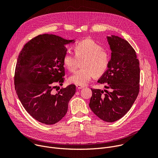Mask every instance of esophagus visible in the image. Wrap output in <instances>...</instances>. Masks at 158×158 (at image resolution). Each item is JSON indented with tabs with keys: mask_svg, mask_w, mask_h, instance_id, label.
<instances>
[{
	"mask_svg": "<svg viewBox=\"0 0 158 158\" xmlns=\"http://www.w3.org/2000/svg\"><path fill=\"white\" fill-rule=\"evenodd\" d=\"M76 88H77V89H81L83 88H84V86H79V85H76Z\"/></svg>",
	"mask_w": 158,
	"mask_h": 158,
	"instance_id": "esophagus-1",
	"label": "esophagus"
}]
</instances>
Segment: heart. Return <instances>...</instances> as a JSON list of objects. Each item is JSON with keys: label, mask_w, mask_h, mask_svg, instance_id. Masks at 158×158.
<instances>
[{"label": "heart", "mask_w": 158, "mask_h": 158, "mask_svg": "<svg viewBox=\"0 0 158 158\" xmlns=\"http://www.w3.org/2000/svg\"><path fill=\"white\" fill-rule=\"evenodd\" d=\"M73 49L76 56L66 53L63 58V64L68 70L73 72L77 68L79 61H82V69L69 78V82L83 86L93 76H101L107 70L110 62L109 55L96 42L86 39L78 42Z\"/></svg>", "instance_id": "b5f03b06"}]
</instances>
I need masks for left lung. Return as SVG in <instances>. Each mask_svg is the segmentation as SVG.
Segmentation results:
<instances>
[{
	"instance_id": "8db88e82",
	"label": "left lung",
	"mask_w": 158,
	"mask_h": 158,
	"mask_svg": "<svg viewBox=\"0 0 158 158\" xmlns=\"http://www.w3.org/2000/svg\"><path fill=\"white\" fill-rule=\"evenodd\" d=\"M111 49L108 69L98 81L110 91L91 89L89 107L104 121L112 123L129 111L139 93L140 67L136 52L128 41L107 37Z\"/></svg>"
}]
</instances>
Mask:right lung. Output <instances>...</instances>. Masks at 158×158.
<instances>
[{"label":"right lung","instance_id":"obj_1","mask_svg":"<svg viewBox=\"0 0 158 158\" xmlns=\"http://www.w3.org/2000/svg\"><path fill=\"white\" fill-rule=\"evenodd\" d=\"M52 34L39 35L24 46L18 57L15 73L17 95L27 112L35 120L51 125L60 121L76 93L70 85L52 93L55 84L64 81L63 58L65 45L74 43Z\"/></svg>","mask_w":158,"mask_h":158}]
</instances>
